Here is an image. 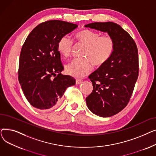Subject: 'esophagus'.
Returning a JSON list of instances; mask_svg holds the SVG:
<instances>
[{
    "label": "esophagus",
    "mask_w": 156,
    "mask_h": 156,
    "mask_svg": "<svg viewBox=\"0 0 156 156\" xmlns=\"http://www.w3.org/2000/svg\"><path fill=\"white\" fill-rule=\"evenodd\" d=\"M82 81H83L82 80H81V79H76V85H79V84H80L81 82H82Z\"/></svg>",
    "instance_id": "34e87169"
}]
</instances>
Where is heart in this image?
Wrapping results in <instances>:
<instances>
[{
	"instance_id": "heart-1",
	"label": "heart",
	"mask_w": 156,
	"mask_h": 156,
	"mask_svg": "<svg viewBox=\"0 0 156 156\" xmlns=\"http://www.w3.org/2000/svg\"><path fill=\"white\" fill-rule=\"evenodd\" d=\"M76 38L86 45L82 53L84 57L73 59L66 66V71L74 77H83L90 72L94 65L101 66L111 56L114 49V42L109 35L101 36L100 34L90 30L78 32ZM73 45V40L68 36L62 37L57 44V49L65 58L71 54Z\"/></svg>"
}]
</instances>
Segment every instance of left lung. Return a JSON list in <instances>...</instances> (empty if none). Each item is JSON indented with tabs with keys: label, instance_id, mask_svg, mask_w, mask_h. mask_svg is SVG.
I'll list each match as a JSON object with an SVG mask.
<instances>
[{
	"label": "left lung",
	"instance_id": "left-lung-1",
	"mask_svg": "<svg viewBox=\"0 0 156 156\" xmlns=\"http://www.w3.org/2000/svg\"><path fill=\"white\" fill-rule=\"evenodd\" d=\"M85 27L107 33L114 40L110 58L88 76L93 91L86 98L92 112L111 117L126 107L132 95L138 76L137 47L128 33L116 23L95 22Z\"/></svg>",
	"mask_w": 156,
	"mask_h": 156
}]
</instances>
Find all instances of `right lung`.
<instances>
[{
  "label": "right lung",
  "instance_id": "obj_1",
  "mask_svg": "<svg viewBox=\"0 0 156 156\" xmlns=\"http://www.w3.org/2000/svg\"><path fill=\"white\" fill-rule=\"evenodd\" d=\"M78 25L59 20L41 23L33 30L20 54L18 80L30 104L38 109L59 104L66 88L75 85L73 77L61 73L64 67L57 49L59 39Z\"/></svg>",
  "mask_w": 156,
  "mask_h": 156
}]
</instances>
